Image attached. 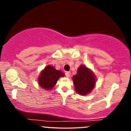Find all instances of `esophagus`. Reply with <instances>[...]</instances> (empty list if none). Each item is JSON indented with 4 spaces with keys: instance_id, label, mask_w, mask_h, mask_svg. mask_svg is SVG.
<instances>
[{
    "instance_id": "1",
    "label": "esophagus",
    "mask_w": 131,
    "mask_h": 131,
    "mask_svg": "<svg viewBox=\"0 0 131 131\" xmlns=\"http://www.w3.org/2000/svg\"><path fill=\"white\" fill-rule=\"evenodd\" d=\"M65 76H67V77L69 78L70 76V71H67L65 72Z\"/></svg>"
}]
</instances>
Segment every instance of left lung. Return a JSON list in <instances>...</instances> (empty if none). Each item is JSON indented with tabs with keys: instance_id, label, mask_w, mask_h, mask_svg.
Returning a JSON list of instances; mask_svg holds the SVG:
<instances>
[{
	"instance_id": "8db88e82",
	"label": "left lung",
	"mask_w": 131,
	"mask_h": 131,
	"mask_svg": "<svg viewBox=\"0 0 131 131\" xmlns=\"http://www.w3.org/2000/svg\"><path fill=\"white\" fill-rule=\"evenodd\" d=\"M73 80L76 91L81 95H86L91 92L95 84L92 72L84 65L78 69L77 74L73 76Z\"/></svg>"
}]
</instances>
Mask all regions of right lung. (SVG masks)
Here are the masks:
<instances>
[{
    "label": "right lung",
    "instance_id": "obj_1",
    "mask_svg": "<svg viewBox=\"0 0 131 131\" xmlns=\"http://www.w3.org/2000/svg\"><path fill=\"white\" fill-rule=\"evenodd\" d=\"M64 76V74L60 70H56L52 66H47L40 73L39 78L40 86L47 90H50L56 84L59 78Z\"/></svg>",
    "mask_w": 131,
    "mask_h": 131
}]
</instances>
